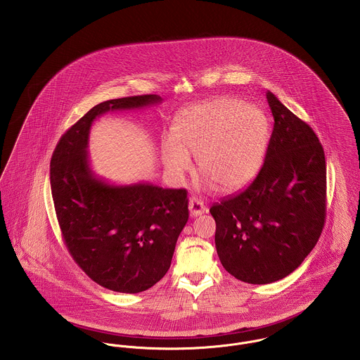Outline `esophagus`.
Masks as SVG:
<instances>
[{"label":"esophagus","mask_w":360,"mask_h":360,"mask_svg":"<svg viewBox=\"0 0 360 360\" xmlns=\"http://www.w3.org/2000/svg\"><path fill=\"white\" fill-rule=\"evenodd\" d=\"M189 211H191V216H193V217H197V216H200V214L205 213L208 210H207L205 204H204L200 198H197V197H191V201H189Z\"/></svg>","instance_id":"34e87169"}]
</instances>
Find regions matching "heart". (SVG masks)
Returning <instances> with one entry per match:
<instances>
[{"label": "heart", "mask_w": 360, "mask_h": 360, "mask_svg": "<svg viewBox=\"0 0 360 360\" xmlns=\"http://www.w3.org/2000/svg\"><path fill=\"white\" fill-rule=\"evenodd\" d=\"M269 140V121L258 107L221 96L186 107L175 118L171 139L162 147L169 175L179 179L198 169L220 189L235 191L249 184L261 169Z\"/></svg>", "instance_id": "1"}]
</instances>
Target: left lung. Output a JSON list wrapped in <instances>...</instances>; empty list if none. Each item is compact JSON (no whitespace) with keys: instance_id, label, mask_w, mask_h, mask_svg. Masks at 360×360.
Wrapping results in <instances>:
<instances>
[{"instance_id":"left-lung-1","label":"left lung","mask_w":360,"mask_h":360,"mask_svg":"<svg viewBox=\"0 0 360 360\" xmlns=\"http://www.w3.org/2000/svg\"><path fill=\"white\" fill-rule=\"evenodd\" d=\"M275 124L262 167L245 189L211 207L224 269L269 284L294 272L317 245L326 216V162L314 130L266 92Z\"/></svg>"}]
</instances>
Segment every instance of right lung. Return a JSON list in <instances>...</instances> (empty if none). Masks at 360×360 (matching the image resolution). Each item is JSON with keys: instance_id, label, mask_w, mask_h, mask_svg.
Returning a JSON list of instances; mask_svg holds the SVG:
<instances>
[{"instance_id": "right-lung-1", "label": "right lung", "mask_w": 360, "mask_h": 360, "mask_svg": "<svg viewBox=\"0 0 360 360\" xmlns=\"http://www.w3.org/2000/svg\"><path fill=\"white\" fill-rule=\"evenodd\" d=\"M159 102L158 95H139L92 107L65 131L50 162L51 195L65 245L89 278L115 292L146 291L167 274L189 219L188 191L107 184L89 167L88 134L107 111Z\"/></svg>"}]
</instances>
